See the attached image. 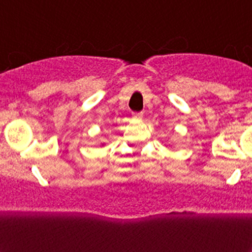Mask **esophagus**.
Listing matches in <instances>:
<instances>
[{"label":"esophagus","mask_w":252,"mask_h":252,"mask_svg":"<svg viewBox=\"0 0 252 252\" xmlns=\"http://www.w3.org/2000/svg\"><path fill=\"white\" fill-rule=\"evenodd\" d=\"M132 116H133V119H136V120H142V118H143V113H133L132 114Z\"/></svg>","instance_id":"esophagus-1"}]
</instances>
